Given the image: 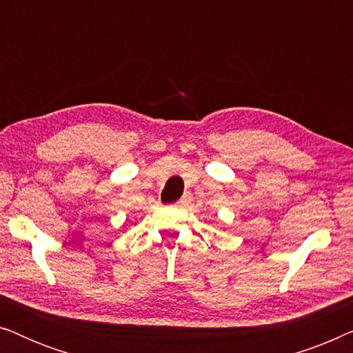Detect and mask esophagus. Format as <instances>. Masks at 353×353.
Returning <instances> with one entry per match:
<instances>
[{
  "label": "esophagus",
  "mask_w": 353,
  "mask_h": 353,
  "mask_svg": "<svg viewBox=\"0 0 353 353\" xmlns=\"http://www.w3.org/2000/svg\"><path fill=\"white\" fill-rule=\"evenodd\" d=\"M190 202H191V196H190V194H185V196L181 197L180 201L176 202V205H178V207H185V205L190 204Z\"/></svg>",
  "instance_id": "1"
}]
</instances>
